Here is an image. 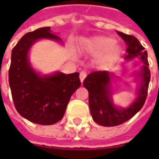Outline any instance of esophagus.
I'll list each match as a JSON object with an SVG mask.
<instances>
[{
	"label": "esophagus",
	"mask_w": 159,
	"mask_h": 159,
	"mask_svg": "<svg viewBox=\"0 0 159 159\" xmlns=\"http://www.w3.org/2000/svg\"><path fill=\"white\" fill-rule=\"evenodd\" d=\"M85 77H86V73H85L84 71H82V72L80 73V80H81V82H83Z\"/></svg>",
	"instance_id": "1"
}]
</instances>
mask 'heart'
I'll return each instance as SVG.
<instances>
[{"mask_svg": "<svg viewBox=\"0 0 159 159\" xmlns=\"http://www.w3.org/2000/svg\"><path fill=\"white\" fill-rule=\"evenodd\" d=\"M80 49L82 52L97 55V61L103 66L112 65L121 54L120 45L112 39L105 36H95L84 39Z\"/></svg>", "mask_w": 159, "mask_h": 159, "instance_id": "b5f03b06", "label": "heart"}]
</instances>
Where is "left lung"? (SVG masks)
<instances>
[{
  "label": "left lung",
  "mask_w": 159,
  "mask_h": 159,
  "mask_svg": "<svg viewBox=\"0 0 159 159\" xmlns=\"http://www.w3.org/2000/svg\"><path fill=\"white\" fill-rule=\"evenodd\" d=\"M117 33L124 40L127 46V55L125 56V59L130 60L136 56L141 57L143 62L141 70L142 81L137 99H135L128 109L122 110L116 108L111 101V91L109 90L111 80L109 72H93L84 80L83 84L88 90L89 94L88 102L92 118L98 124L107 127L117 126L129 120L143 108L150 82V70L148 68L149 63L146 50H144V48L134 36L126 35L119 31Z\"/></svg>",
  "instance_id": "obj_1"
}]
</instances>
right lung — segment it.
<instances>
[{
	"instance_id": "obj_1",
	"label": "right lung",
	"mask_w": 159,
	"mask_h": 159,
	"mask_svg": "<svg viewBox=\"0 0 159 159\" xmlns=\"http://www.w3.org/2000/svg\"><path fill=\"white\" fill-rule=\"evenodd\" d=\"M39 39L61 41L60 37L50 33L49 26L26 33L12 50L9 84L15 107L21 116L34 123L51 125L63 118L69 100L81 82L79 73H57L42 77L31 68L27 53Z\"/></svg>"
}]
</instances>
